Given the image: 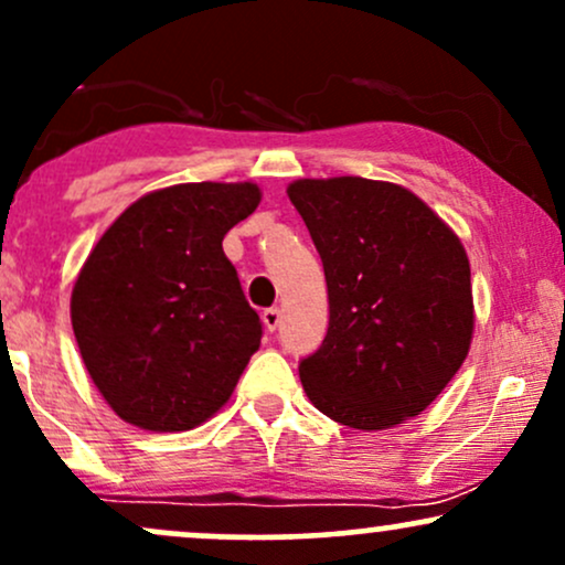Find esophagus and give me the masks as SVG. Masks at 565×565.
<instances>
[{
  "instance_id": "esophagus-1",
  "label": "esophagus",
  "mask_w": 565,
  "mask_h": 565,
  "mask_svg": "<svg viewBox=\"0 0 565 565\" xmlns=\"http://www.w3.org/2000/svg\"><path fill=\"white\" fill-rule=\"evenodd\" d=\"M263 323H265V329H268V332H276L278 323H281V310H278V308H265L263 310Z\"/></svg>"
}]
</instances>
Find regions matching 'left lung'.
Instances as JSON below:
<instances>
[{
	"label": "left lung",
	"instance_id": "1",
	"mask_svg": "<svg viewBox=\"0 0 565 565\" xmlns=\"http://www.w3.org/2000/svg\"><path fill=\"white\" fill-rule=\"evenodd\" d=\"M287 193L319 249L329 291L327 337L300 361L310 404L355 430L417 417L470 350L465 246L395 183L297 180Z\"/></svg>",
	"mask_w": 565,
	"mask_h": 565
}]
</instances>
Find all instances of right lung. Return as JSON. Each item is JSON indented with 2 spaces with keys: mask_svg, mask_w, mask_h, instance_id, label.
Here are the masks:
<instances>
[{
  "mask_svg": "<svg viewBox=\"0 0 565 565\" xmlns=\"http://www.w3.org/2000/svg\"><path fill=\"white\" fill-rule=\"evenodd\" d=\"M260 204L255 183H183L127 206L71 295L89 377L129 425L191 430L210 419L260 348L223 238Z\"/></svg>",
  "mask_w": 565,
  "mask_h": 565,
  "instance_id": "add662e5",
  "label": "right lung"
}]
</instances>
